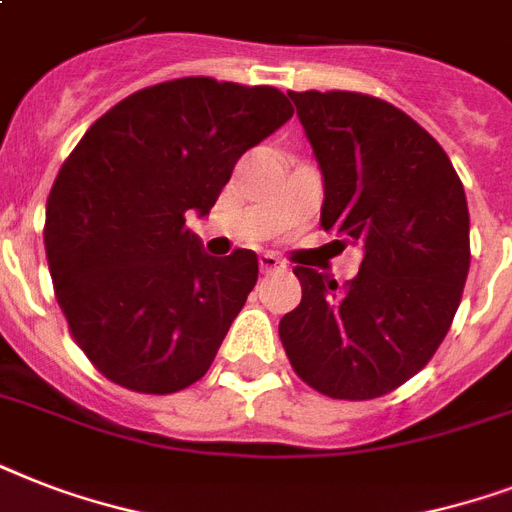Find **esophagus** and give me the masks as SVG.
Listing matches in <instances>:
<instances>
[{"instance_id": "esophagus-1", "label": "esophagus", "mask_w": 512, "mask_h": 512, "mask_svg": "<svg viewBox=\"0 0 512 512\" xmlns=\"http://www.w3.org/2000/svg\"><path fill=\"white\" fill-rule=\"evenodd\" d=\"M279 268H284V260H279V257L271 255V252L260 255V271L273 273V271H279Z\"/></svg>"}]
</instances>
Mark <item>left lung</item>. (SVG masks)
<instances>
[{
    "label": "left lung",
    "instance_id": "left-lung-1",
    "mask_svg": "<svg viewBox=\"0 0 512 512\" xmlns=\"http://www.w3.org/2000/svg\"><path fill=\"white\" fill-rule=\"evenodd\" d=\"M324 175L321 228L364 252L356 279L295 265L303 300L279 321L295 374L329 398L369 401L428 364L470 268L462 180L428 130L388 100L289 92Z\"/></svg>",
    "mask_w": 512,
    "mask_h": 512
}]
</instances>
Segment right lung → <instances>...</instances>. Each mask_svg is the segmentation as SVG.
Instances as JSON below:
<instances>
[{
	"instance_id": "1",
	"label": "right lung",
	"mask_w": 512,
	"mask_h": 512,
	"mask_svg": "<svg viewBox=\"0 0 512 512\" xmlns=\"http://www.w3.org/2000/svg\"><path fill=\"white\" fill-rule=\"evenodd\" d=\"M276 87L185 76L119 100L60 167L44 252L68 332L103 377L167 396L201 380L257 281V255L209 257L185 228L239 156L292 119Z\"/></svg>"
}]
</instances>
